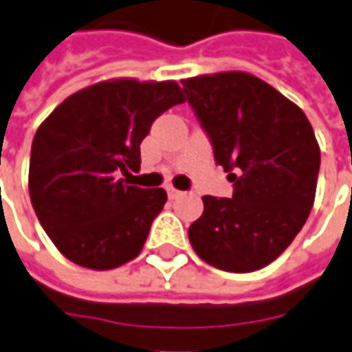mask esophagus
Listing matches in <instances>:
<instances>
[{"label": "esophagus", "mask_w": 352, "mask_h": 352, "mask_svg": "<svg viewBox=\"0 0 352 352\" xmlns=\"http://www.w3.org/2000/svg\"><path fill=\"white\" fill-rule=\"evenodd\" d=\"M168 196L171 198V200H175V198H179V196H181V190H177V188H173V186H169Z\"/></svg>", "instance_id": "34e87169"}]
</instances>
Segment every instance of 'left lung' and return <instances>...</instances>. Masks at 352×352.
Returning a JSON list of instances; mask_svg holds the SVG:
<instances>
[{"mask_svg":"<svg viewBox=\"0 0 352 352\" xmlns=\"http://www.w3.org/2000/svg\"><path fill=\"white\" fill-rule=\"evenodd\" d=\"M183 89L234 183L232 198H201L188 240L215 269H263L294 242L313 208L320 169L313 125L296 102L248 72L186 78Z\"/></svg>","mask_w":352,"mask_h":352,"instance_id":"left-lung-1","label":"left lung"}]
</instances>
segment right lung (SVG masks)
I'll use <instances>...</instances> for the list:
<instances>
[{"instance_id":"add662e5","label":"right lung","mask_w":352,"mask_h":352,"mask_svg":"<svg viewBox=\"0 0 352 352\" xmlns=\"http://www.w3.org/2000/svg\"><path fill=\"white\" fill-rule=\"evenodd\" d=\"M184 102L173 80H107L76 91L32 141L28 190L56 250L80 267L110 270L141 253L168 194L118 179L141 168L152 122Z\"/></svg>"}]
</instances>
